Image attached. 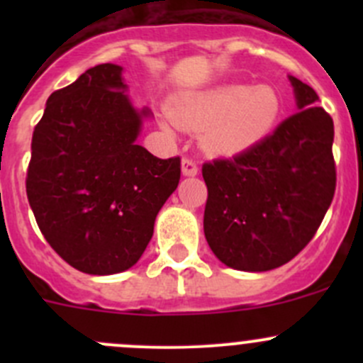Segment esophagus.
Returning a JSON list of instances; mask_svg holds the SVG:
<instances>
[{
	"mask_svg": "<svg viewBox=\"0 0 363 363\" xmlns=\"http://www.w3.org/2000/svg\"><path fill=\"white\" fill-rule=\"evenodd\" d=\"M182 174L184 175H196L199 174V164L195 163V160L184 156L182 158Z\"/></svg>",
	"mask_w": 363,
	"mask_h": 363,
	"instance_id": "esophagus-1",
	"label": "esophagus"
}]
</instances>
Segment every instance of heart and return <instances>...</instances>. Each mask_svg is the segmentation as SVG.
<instances>
[{
  "label": "heart",
  "mask_w": 363,
  "mask_h": 363,
  "mask_svg": "<svg viewBox=\"0 0 363 363\" xmlns=\"http://www.w3.org/2000/svg\"><path fill=\"white\" fill-rule=\"evenodd\" d=\"M172 116L179 126L203 131L208 151L235 155L272 131L281 116V100L269 86L230 84L186 98Z\"/></svg>",
  "instance_id": "obj_1"
}]
</instances>
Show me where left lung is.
Listing matches in <instances>:
<instances>
[{"label": "left lung", "instance_id": "obj_1", "mask_svg": "<svg viewBox=\"0 0 363 363\" xmlns=\"http://www.w3.org/2000/svg\"><path fill=\"white\" fill-rule=\"evenodd\" d=\"M290 80L300 111L233 158L202 164L205 239L232 269L265 272L294 259L334 199V121L313 87Z\"/></svg>", "mask_w": 363, "mask_h": 363}]
</instances>
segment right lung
Returning <instances> with one entry per match:
<instances>
[{"mask_svg": "<svg viewBox=\"0 0 363 363\" xmlns=\"http://www.w3.org/2000/svg\"><path fill=\"white\" fill-rule=\"evenodd\" d=\"M117 65H98L54 91L35 126L26 193L36 225L73 269L128 270L155 232L181 179V158L137 145L142 117Z\"/></svg>", "mask_w": 363, "mask_h": 363, "instance_id": "obj_1", "label": "right lung"}]
</instances>
